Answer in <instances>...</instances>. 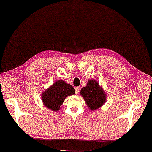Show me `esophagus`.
<instances>
[{"label": "esophagus", "instance_id": "esophagus-1", "mask_svg": "<svg viewBox=\"0 0 152 152\" xmlns=\"http://www.w3.org/2000/svg\"><path fill=\"white\" fill-rule=\"evenodd\" d=\"M75 94H78L79 92V87H75Z\"/></svg>", "mask_w": 152, "mask_h": 152}]
</instances>
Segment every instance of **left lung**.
Instances as JSON below:
<instances>
[{"mask_svg": "<svg viewBox=\"0 0 152 152\" xmlns=\"http://www.w3.org/2000/svg\"><path fill=\"white\" fill-rule=\"evenodd\" d=\"M80 93L89 108L91 110L98 109L106 101L104 91L100 87L97 81L94 80H89L87 86L81 89Z\"/></svg>", "mask_w": 152, "mask_h": 152, "instance_id": "left-lung-1", "label": "left lung"}]
</instances>
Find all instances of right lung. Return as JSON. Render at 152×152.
I'll return each mask as SVG.
<instances>
[{
    "mask_svg": "<svg viewBox=\"0 0 152 152\" xmlns=\"http://www.w3.org/2000/svg\"><path fill=\"white\" fill-rule=\"evenodd\" d=\"M75 93V90L72 85L60 80L56 81L44 92L42 100L44 104L48 108L57 112L60 109L66 97Z\"/></svg>",
    "mask_w": 152,
    "mask_h": 152,
    "instance_id": "add662e5",
    "label": "right lung"
}]
</instances>
